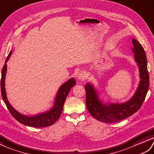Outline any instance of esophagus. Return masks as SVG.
<instances>
[{"label": "esophagus", "mask_w": 154, "mask_h": 154, "mask_svg": "<svg viewBox=\"0 0 154 154\" xmlns=\"http://www.w3.org/2000/svg\"><path fill=\"white\" fill-rule=\"evenodd\" d=\"M77 77H78V79L81 80H84V79H86V77H87L86 72L85 70L80 71V72L78 74Z\"/></svg>", "instance_id": "34e87169"}]
</instances>
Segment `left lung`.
I'll list each match as a JSON object with an SVG mask.
<instances>
[{"mask_svg": "<svg viewBox=\"0 0 154 154\" xmlns=\"http://www.w3.org/2000/svg\"><path fill=\"white\" fill-rule=\"evenodd\" d=\"M132 44L134 59L139 66L140 82L135 94L131 100L121 104L105 105L99 100L97 91L91 84H87L85 86L88 110L98 121L107 123L121 121L138 111L145 100L149 86L145 51L141 44L135 39H132Z\"/></svg>", "mask_w": 154, "mask_h": 154, "instance_id": "8db88e82", "label": "left lung"}]
</instances>
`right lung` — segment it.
<instances>
[{
	"mask_svg": "<svg viewBox=\"0 0 154 154\" xmlns=\"http://www.w3.org/2000/svg\"><path fill=\"white\" fill-rule=\"evenodd\" d=\"M11 54L12 51H10L7 58H6L5 64L2 69L1 80V95L2 100L5 103L10 112L13 116L14 118L16 119L20 123L29 126H32V127H47V126H49L55 123L56 121L60 117L61 113H62L64 101H65L66 98L71 88L76 84V81L74 78H71V79L68 80L66 83H64L60 86L59 91L57 92L55 98V103L54 104L53 107L50 111L44 112V113L33 116V117H27L26 115H23L18 111H16L12 107L8 102L6 95L5 81L6 72V62L8 60L10 57L11 56Z\"/></svg>",
	"mask_w": 154,
	"mask_h": 154,
	"instance_id": "obj_1",
	"label": "right lung"
}]
</instances>
